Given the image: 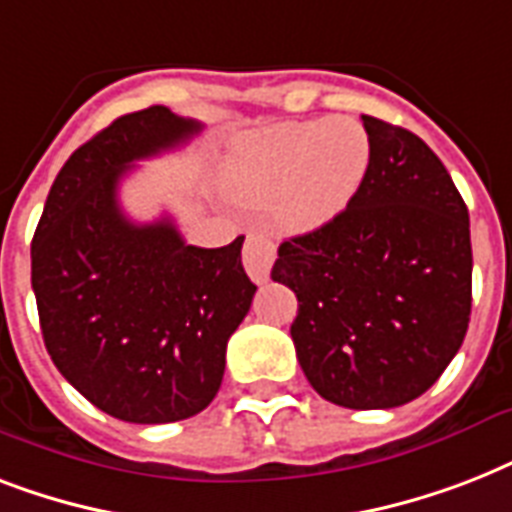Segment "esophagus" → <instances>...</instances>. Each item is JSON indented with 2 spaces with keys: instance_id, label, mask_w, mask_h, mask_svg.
I'll list each match as a JSON object with an SVG mask.
<instances>
[{
  "instance_id": "34e87169",
  "label": "esophagus",
  "mask_w": 512,
  "mask_h": 512,
  "mask_svg": "<svg viewBox=\"0 0 512 512\" xmlns=\"http://www.w3.org/2000/svg\"><path fill=\"white\" fill-rule=\"evenodd\" d=\"M276 260V244L265 233H249L244 244V268L255 284H265L271 276V265Z\"/></svg>"
}]
</instances>
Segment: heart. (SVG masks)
<instances>
[{
    "label": "heart",
    "instance_id": "b5f03b06",
    "mask_svg": "<svg viewBox=\"0 0 512 512\" xmlns=\"http://www.w3.org/2000/svg\"><path fill=\"white\" fill-rule=\"evenodd\" d=\"M369 164L372 138L353 116L279 122L236 148L225 183L247 204L273 201V215L289 228H316L348 207Z\"/></svg>",
    "mask_w": 512,
    "mask_h": 512
}]
</instances>
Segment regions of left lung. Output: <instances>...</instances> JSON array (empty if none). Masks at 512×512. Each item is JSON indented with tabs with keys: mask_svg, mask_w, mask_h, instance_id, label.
Masks as SVG:
<instances>
[{
	"mask_svg": "<svg viewBox=\"0 0 512 512\" xmlns=\"http://www.w3.org/2000/svg\"><path fill=\"white\" fill-rule=\"evenodd\" d=\"M372 164L350 204L279 247L271 279L297 295V361L321 398L393 409L457 356L470 321V217L414 132L361 116Z\"/></svg>",
	"mask_w": 512,
	"mask_h": 512,
	"instance_id": "obj_1",
	"label": "left lung"
}]
</instances>
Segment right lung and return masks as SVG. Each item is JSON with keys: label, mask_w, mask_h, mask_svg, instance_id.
Returning <instances> with one entry per match:
<instances>
[{"label": "right lung", "mask_w": 512, "mask_h": 512, "mask_svg": "<svg viewBox=\"0 0 512 512\" xmlns=\"http://www.w3.org/2000/svg\"><path fill=\"white\" fill-rule=\"evenodd\" d=\"M201 132L151 106L119 116L63 164L31 241V287L58 372L124 422L188 420L217 396L225 345L257 287L228 247L185 244L170 217L132 223L119 183Z\"/></svg>", "instance_id": "obj_1"}]
</instances>
